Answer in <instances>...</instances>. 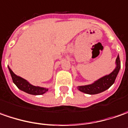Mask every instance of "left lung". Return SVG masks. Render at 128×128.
<instances>
[{"label":"left lung","mask_w":128,"mask_h":128,"mask_svg":"<svg viewBox=\"0 0 128 128\" xmlns=\"http://www.w3.org/2000/svg\"><path fill=\"white\" fill-rule=\"evenodd\" d=\"M116 62L117 64L116 68H115V70L111 74L100 78L92 84L87 85V86H78V89L83 93L91 95L97 94L103 92L104 90H107L115 82L117 75L120 68V61L118 56H117Z\"/></svg>","instance_id":"left-lung-1"}]
</instances>
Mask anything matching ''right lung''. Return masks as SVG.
I'll list each match as a JSON object with an SVG mask.
<instances>
[{"label":"right lung","mask_w":128,"mask_h":128,"mask_svg":"<svg viewBox=\"0 0 128 128\" xmlns=\"http://www.w3.org/2000/svg\"><path fill=\"white\" fill-rule=\"evenodd\" d=\"M8 68H9V71H10V75H11L12 82L20 90H23L29 94L32 95H42L48 90L47 88L31 85L26 80H24V78L16 75L12 72V71L10 68V67H8Z\"/></svg>","instance_id":"right-lung-1"}]
</instances>
